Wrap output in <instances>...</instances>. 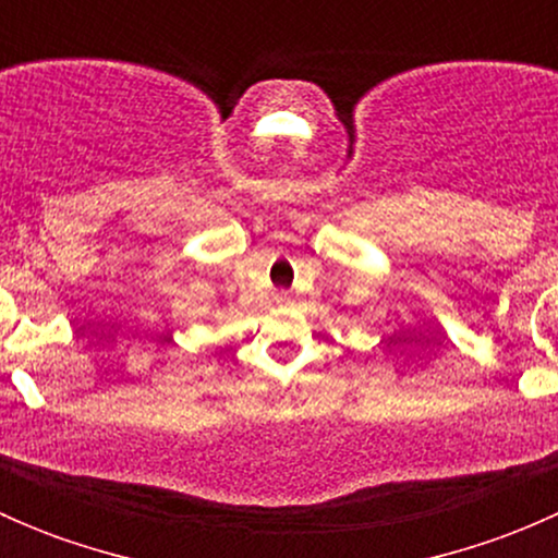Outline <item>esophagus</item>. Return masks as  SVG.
Returning a JSON list of instances; mask_svg holds the SVG:
<instances>
[{
  "mask_svg": "<svg viewBox=\"0 0 558 558\" xmlns=\"http://www.w3.org/2000/svg\"><path fill=\"white\" fill-rule=\"evenodd\" d=\"M289 300H291V296L286 294V291H280V294H278V302H280V305H286V302H289Z\"/></svg>",
  "mask_w": 558,
  "mask_h": 558,
  "instance_id": "1",
  "label": "esophagus"
}]
</instances>
